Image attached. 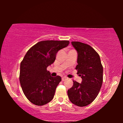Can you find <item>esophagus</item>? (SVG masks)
I'll return each mask as SVG.
<instances>
[{"mask_svg":"<svg viewBox=\"0 0 123 123\" xmlns=\"http://www.w3.org/2000/svg\"><path fill=\"white\" fill-rule=\"evenodd\" d=\"M67 79V77H62V81H64L65 80H66Z\"/></svg>","mask_w":123,"mask_h":123,"instance_id":"1","label":"esophagus"}]
</instances>
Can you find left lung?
<instances>
[{"mask_svg": "<svg viewBox=\"0 0 123 123\" xmlns=\"http://www.w3.org/2000/svg\"><path fill=\"white\" fill-rule=\"evenodd\" d=\"M71 43L78 53L75 69L82 81L79 83L73 80L68 96L72 103L83 107L93 102L100 92L103 82V67L98 54L90 45L78 41Z\"/></svg>", "mask_w": 123, "mask_h": 123, "instance_id": "left-lung-1", "label": "left lung"}]
</instances>
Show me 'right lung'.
I'll return each instance as SVG.
<instances>
[{"label": "right lung", "instance_id": "add662e5", "mask_svg": "<svg viewBox=\"0 0 123 123\" xmlns=\"http://www.w3.org/2000/svg\"><path fill=\"white\" fill-rule=\"evenodd\" d=\"M67 40H45L32 46L21 63L19 82L27 98L37 106L44 105L54 96L61 77H53L47 70L54 62L59 50L67 46Z\"/></svg>", "mask_w": 123, "mask_h": 123}]
</instances>
